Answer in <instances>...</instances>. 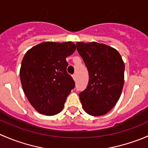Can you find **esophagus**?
I'll use <instances>...</instances> for the list:
<instances>
[{"instance_id": "1", "label": "esophagus", "mask_w": 148, "mask_h": 148, "mask_svg": "<svg viewBox=\"0 0 148 148\" xmlns=\"http://www.w3.org/2000/svg\"><path fill=\"white\" fill-rule=\"evenodd\" d=\"M72 78H73V79H74V81H75L76 78H77V75H76V74H73V75H72Z\"/></svg>"}]
</instances>
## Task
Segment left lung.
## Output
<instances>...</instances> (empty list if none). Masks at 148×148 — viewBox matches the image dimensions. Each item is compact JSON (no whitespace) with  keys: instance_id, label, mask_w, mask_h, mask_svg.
I'll return each mask as SVG.
<instances>
[{"instance_id":"obj_1","label":"left lung","mask_w":148,"mask_h":148,"mask_svg":"<svg viewBox=\"0 0 148 148\" xmlns=\"http://www.w3.org/2000/svg\"><path fill=\"white\" fill-rule=\"evenodd\" d=\"M77 49L89 72V83L79 93L84 110L92 116L107 114L119 100L125 64L114 48L97 42H77Z\"/></svg>"}]
</instances>
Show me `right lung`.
<instances>
[{
    "instance_id": "1",
    "label": "right lung",
    "mask_w": 148,
    "mask_h": 148,
    "mask_svg": "<svg viewBox=\"0 0 148 148\" xmlns=\"http://www.w3.org/2000/svg\"><path fill=\"white\" fill-rule=\"evenodd\" d=\"M76 50L71 41H46L30 49L22 60L20 79L25 95L40 114L52 116L64 108L74 88L66 58Z\"/></svg>"
}]
</instances>
